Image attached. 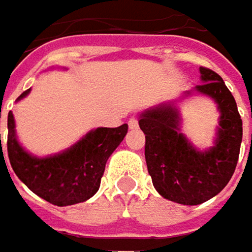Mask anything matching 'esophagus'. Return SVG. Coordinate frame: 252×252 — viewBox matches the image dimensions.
Instances as JSON below:
<instances>
[{
  "label": "esophagus",
  "instance_id": "1",
  "mask_svg": "<svg viewBox=\"0 0 252 252\" xmlns=\"http://www.w3.org/2000/svg\"><path fill=\"white\" fill-rule=\"evenodd\" d=\"M128 126H129L131 129H134V128H137V126H138V120H137L135 117H132V118H129V120H128Z\"/></svg>",
  "mask_w": 252,
  "mask_h": 252
}]
</instances>
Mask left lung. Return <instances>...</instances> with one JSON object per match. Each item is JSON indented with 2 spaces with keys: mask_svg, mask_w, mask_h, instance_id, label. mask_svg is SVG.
Wrapping results in <instances>:
<instances>
[{
  "mask_svg": "<svg viewBox=\"0 0 252 252\" xmlns=\"http://www.w3.org/2000/svg\"><path fill=\"white\" fill-rule=\"evenodd\" d=\"M203 83L195 90L209 94L220 109L216 146L195 150L178 129L172 106L147 111L138 121L146 134L147 171L158 192L179 204H201L219 194L232 178L242 141V120L225 81L210 68L200 67Z\"/></svg>",
  "mask_w": 252,
  "mask_h": 252,
  "instance_id": "obj_1",
  "label": "left lung"
}]
</instances>
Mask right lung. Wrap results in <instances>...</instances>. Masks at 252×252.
<instances>
[{"instance_id":"1","label":"right lung","mask_w":252,"mask_h":252,"mask_svg":"<svg viewBox=\"0 0 252 252\" xmlns=\"http://www.w3.org/2000/svg\"><path fill=\"white\" fill-rule=\"evenodd\" d=\"M29 92L30 89L23 92L19 99ZM126 131V124L117 128H96L67 152L37 159L26 153L17 143L14 118L8 112L7 152L10 165L27 188L48 203L61 207L83 203L97 192L106 160L124 140ZM0 159H4L2 152Z\"/></svg>"}]
</instances>
